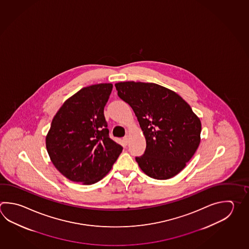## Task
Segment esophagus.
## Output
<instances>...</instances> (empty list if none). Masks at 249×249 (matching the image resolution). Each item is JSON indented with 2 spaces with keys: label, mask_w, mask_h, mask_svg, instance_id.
Masks as SVG:
<instances>
[{
  "label": "esophagus",
  "mask_w": 249,
  "mask_h": 249,
  "mask_svg": "<svg viewBox=\"0 0 249 249\" xmlns=\"http://www.w3.org/2000/svg\"><path fill=\"white\" fill-rule=\"evenodd\" d=\"M123 142H124V143L125 144H127V142H128V136H124V138H123Z\"/></svg>",
  "instance_id": "1"
}]
</instances>
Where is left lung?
Listing matches in <instances>:
<instances>
[{
  "mask_svg": "<svg viewBox=\"0 0 249 249\" xmlns=\"http://www.w3.org/2000/svg\"><path fill=\"white\" fill-rule=\"evenodd\" d=\"M115 87L131 107L145 137L144 154L136 158L139 167L156 179L177 175L200 144V119L180 96L161 85L132 81Z\"/></svg>",
  "mask_w": 249,
  "mask_h": 249,
  "instance_id": "1",
  "label": "left lung"
}]
</instances>
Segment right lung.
Segmentation results:
<instances>
[{
    "label": "right lung",
    "mask_w": 249,
    "mask_h": 249,
    "mask_svg": "<svg viewBox=\"0 0 249 249\" xmlns=\"http://www.w3.org/2000/svg\"><path fill=\"white\" fill-rule=\"evenodd\" d=\"M112 89V84L85 87L67 99L53 119L46 137L48 155L74 182H98L122 153V146L109 137L104 115Z\"/></svg>",
    "instance_id": "1"
}]
</instances>
